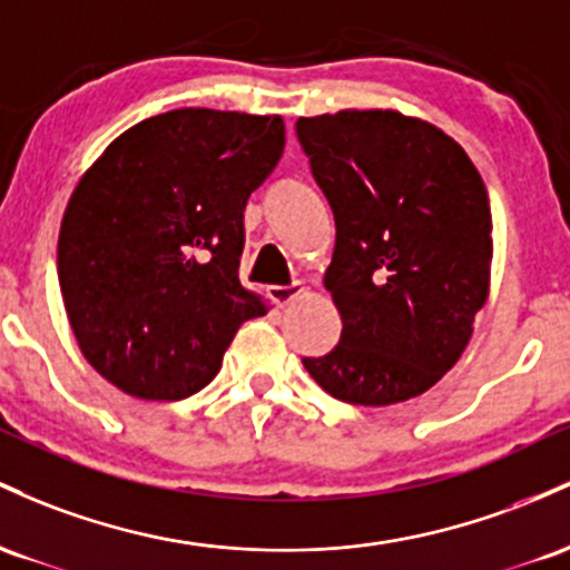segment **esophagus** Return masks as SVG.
Listing matches in <instances>:
<instances>
[{
    "label": "esophagus",
    "mask_w": 570,
    "mask_h": 570,
    "mask_svg": "<svg viewBox=\"0 0 570 570\" xmlns=\"http://www.w3.org/2000/svg\"><path fill=\"white\" fill-rule=\"evenodd\" d=\"M304 293V285L302 283H293V285H272L268 287V296H272L274 304L279 306H287L291 302H296L298 296Z\"/></svg>",
    "instance_id": "1"
}]
</instances>
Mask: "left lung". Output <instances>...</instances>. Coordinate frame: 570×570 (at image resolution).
I'll return each instance as SVG.
<instances>
[{
  "label": "left lung",
  "mask_w": 570,
  "mask_h": 570,
  "mask_svg": "<svg viewBox=\"0 0 570 570\" xmlns=\"http://www.w3.org/2000/svg\"><path fill=\"white\" fill-rule=\"evenodd\" d=\"M296 131L334 209L323 285L344 325L304 368L347 404L423 395L455 366L488 304V188L455 139L395 110L298 118Z\"/></svg>",
  "instance_id": "1"
}]
</instances>
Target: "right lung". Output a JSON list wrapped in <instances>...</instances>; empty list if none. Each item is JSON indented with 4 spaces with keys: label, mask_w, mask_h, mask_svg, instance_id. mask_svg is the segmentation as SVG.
Returning a JSON list of instances; mask_svg holds the SVG:
<instances>
[{
    "label": "right lung",
    "mask_w": 570,
    "mask_h": 570,
    "mask_svg": "<svg viewBox=\"0 0 570 570\" xmlns=\"http://www.w3.org/2000/svg\"><path fill=\"white\" fill-rule=\"evenodd\" d=\"M285 147L279 115L183 107L131 126L69 196L59 283L86 361L134 399L180 401L266 302L239 283L245 204Z\"/></svg>",
    "instance_id": "obj_1"
}]
</instances>
